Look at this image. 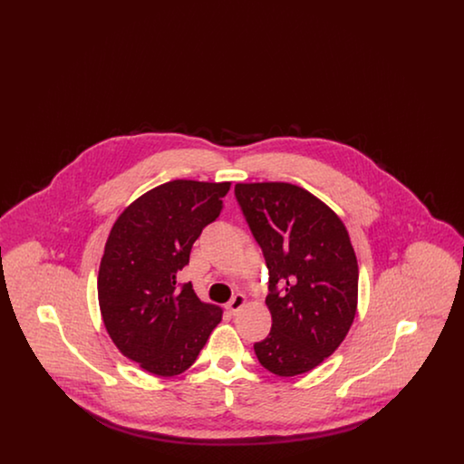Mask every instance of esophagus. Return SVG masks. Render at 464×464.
Masks as SVG:
<instances>
[{"instance_id":"34e87169","label":"esophagus","mask_w":464,"mask_h":464,"mask_svg":"<svg viewBox=\"0 0 464 464\" xmlns=\"http://www.w3.org/2000/svg\"><path fill=\"white\" fill-rule=\"evenodd\" d=\"M245 303H246V297H245L243 294H237V295L227 303L226 309H227L231 314H237V313L245 306Z\"/></svg>"}]
</instances>
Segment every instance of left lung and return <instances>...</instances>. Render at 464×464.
<instances>
[{
    "instance_id": "obj_1",
    "label": "left lung",
    "mask_w": 464,
    "mask_h": 464,
    "mask_svg": "<svg viewBox=\"0 0 464 464\" xmlns=\"http://www.w3.org/2000/svg\"><path fill=\"white\" fill-rule=\"evenodd\" d=\"M235 197L269 271L273 324L254 352L273 374L309 372L353 324L358 265L350 235L331 207L288 182H238Z\"/></svg>"
}]
</instances>
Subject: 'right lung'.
Masks as SVG:
<instances>
[{
    "instance_id": "obj_1",
    "label": "right lung",
    "mask_w": 464,
    "mask_h": 464,
    "mask_svg": "<svg viewBox=\"0 0 464 464\" xmlns=\"http://www.w3.org/2000/svg\"><path fill=\"white\" fill-rule=\"evenodd\" d=\"M231 182L177 179L132 201L111 227L99 267L101 314L116 348L144 371L182 374L198 358L222 309L177 287L203 227L219 218Z\"/></svg>"
}]
</instances>
